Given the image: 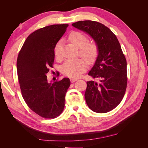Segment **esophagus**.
Here are the masks:
<instances>
[{"label": "esophagus", "mask_w": 148, "mask_h": 148, "mask_svg": "<svg viewBox=\"0 0 148 148\" xmlns=\"http://www.w3.org/2000/svg\"><path fill=\"white\" fill-rule=\"evenodd\" d=\"M76 81H77V79H76V78H70V82L71 83H74Z\"/></svg>", "instance_id": "esophagus-1"}]
</instances>
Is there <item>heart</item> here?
Instances as JSON below:
<instances>
[{
    "mask_svg": "<svg viewBox=\"0 0 148 148\" xmlns=\"http://www.w3.org/2000/svg\"><path fill=\"white\" fill-rule=\"evenodd\" d=\"M69 41L79 49V55L89 64H92L97 59L99 50L95 43H88V39L84 34L73 31L68 36ZM61 42H58L54 47V54L59 57L60 55ZM88 65L83 59L75 60H67L62 66V71L64 75L71 78H77L86 70Z\"/></svg>",
    "mask_w": 148,
    "mask_h": 148,
    "instance_id": "1",
    "label": "heart"
}]
</instances>
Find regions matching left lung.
Instances as JSON below:
<instances>
[{
  "label": "left lung",
  "mask_w": 148,
  "mask_h": 148,
  "mask_svg": "<svg viewBox=\"0 0 148 148\" xmlns=\"http://www.w3.org/2000/svg\"><path fill=\"white\" fill-rule=\"evenodd\" d=\"M72 26L90 36L99 50L88 75L100 82H87L86 104L95 112H108L122 101L127 88V60L120 44L112 31L99 22L79 21Z\"/></svg>",
  "instance_id": "8db88e82"
}]
</instances>
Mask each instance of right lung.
Returning <instances> with one entry per match:
<instances>
[{
    "mask_svg": "<svg viewBox=\"0 0 148 148\" xmlns=\"http://www.w3.org/2000/svg\"><path fill=\"white\" fill-rule=\"evenodd\" d=\"M68 24L53 25L28 36L19 52L16 69L20 86L26 104L42 117L53 119L63 111L69 78L48 82L47 73L54 61V47Z\"/></svg>",
    "mask_w": 148,
    "mask_h": 148,
    "instance_id": "add662e5",
    "label": "right lung"
}]
</instances>
